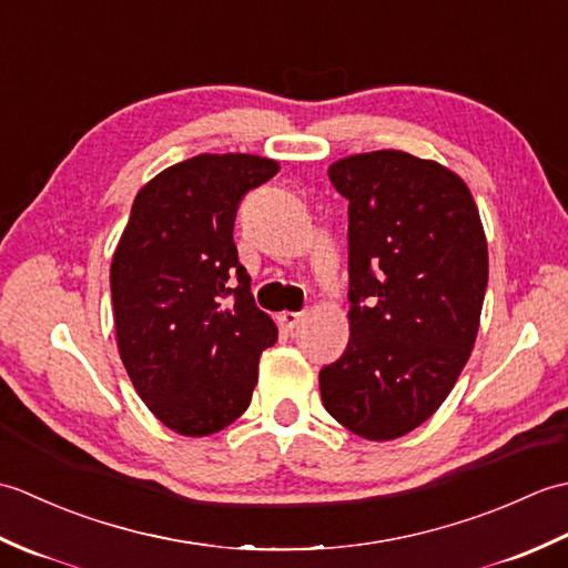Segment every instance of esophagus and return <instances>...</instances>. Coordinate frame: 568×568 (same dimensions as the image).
<instances>
[{
    "instance_id": "esophagus-1",
    "label": "esophagus",
    "mask_w": 568,
    "mask_h": 568,
    "mask_svg": "<svg viewBox=\"0 0 568 568\" xmlns=\"http://www.w3.org/2000/svg\"><path fill=\"white\" fill-rule=\"evenodd\" d=\"M300 322H303V312H281V315H277V327L285 332H293L295 327H300Z\"/></svg>"
}]
</instances>
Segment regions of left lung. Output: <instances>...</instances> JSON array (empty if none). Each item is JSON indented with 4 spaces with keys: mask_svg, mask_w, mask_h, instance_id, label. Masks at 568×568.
Segmentation results:
<instances>
[{
    "mask_svg": "<svg viewBox=\"0 0 568 568\" xmlns=\"http://www.w3.org/2000/svg\"><path fill=\"white\" fill-rule=\"evenodd\" d=\"M348 200V344L320 371L322 403L371 442L429 419L474 348L488 244L470 190L405 151L329 165Z\"/></svg>",
    "mask_w": 568,
    "mask_h": 568,
    "instance_id": "obj_1",
    "label": "left lung"
}]
</instances>
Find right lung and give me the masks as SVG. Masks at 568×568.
<instances>
[{
  "label": "right lung",
  "instance_id": "1",
  "mask_svg": "<svg viewBox=\"0 0 568 568\" xmlns=\"http://www.w3.org/2000/svg\"><path fill=\"white\" fill-rule=\"evenodd\" d=\"M281 171L248 153H202L139 190L114 251L116 344L165 427L207 437L244 415L263 348L277 339L239 263V202Z\"/></svg>",
  "mask_w": 568,
  "mask_h": 568
}]
</instances>
